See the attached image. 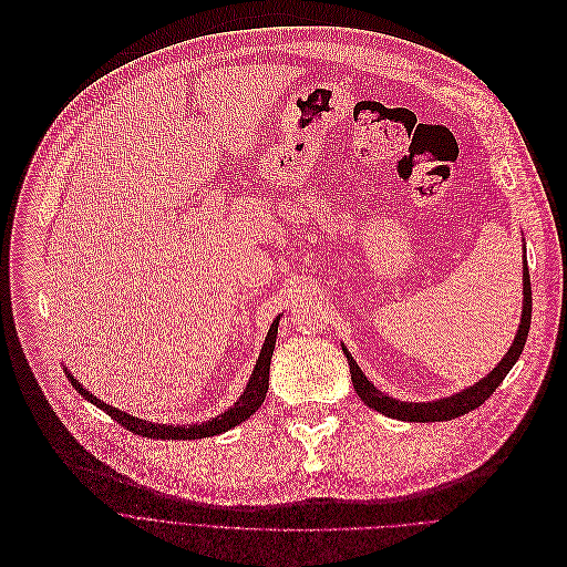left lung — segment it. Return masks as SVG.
<instances>
[{
    "mask_svg": "<svg viewBox=\"0 0 567 567\" xmlns=\"http://www.w3.org/2000/svg\"><path fill=\"white\" fill-rule=\"evenodd\" d=\"M529 323H532V286H529V270H527V257H525V246H523V310H520V323H518L516 337H514L509 351L503 355V360L472 386H467L454 395H449V398L433 400V402H402V400H395V398L382 393L375 384H371L344 344H342V351L351 367L353 386L367 406L375 409L382 415L404 420V422H442V420H454L458 415L474 411L501 386V382L512 371V367L516 364V360L520 358V353L525 349Z\"/></svg>",
    "mask_w": 567,
    "mask_h": 567,
    "instance_id": "left-lung-1",
    "label": "left lung"
}]
</instances>
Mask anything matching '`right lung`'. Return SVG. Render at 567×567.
Instances as JSON below:
<instances>
[{"instance_id":"1","label":"right lung","mask_w":567,"mask_h":567,"mask_svg":"<svg viewBox=\"0 0 567 567\" xmlns=\"http://www.w3.org/2000/svg\"><path fill=\"white\" fill-rule=\"evenodd\" d=\"M279 319L281 315L272 321L268 334H266V342L261 347L259 360L255 364V371L244 389V393L239 395V400L228 406L225 411H220L218 415L200 422V424H158V422H150L136 415H130L116 406H111L102 400H97L93 393H89L69 369H64L69 382L73 384V389L91 404H95L97 409H102L104 413H109L113 420H118L125 429H130L132 433H138L143 437H156V440H196V437H209V435H218L223 431H230L233 426L246 422L266 400L268 393V380H270V360H272V351L277 344V328H279Z\"/></svg>"}]
</instances>
